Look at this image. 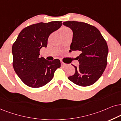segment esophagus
Returning a JSON list of instances; mask_svg holds the SVG:
<instances>
[{
    "mask_svg": "<svg viewBox=\"0 0 121 121\" xmlns=\"http://www.w3.org/2000/svg\"><path fill=\"white\" fill-rule=\"evenodd\" d=\"M61 66H66L67 65V64L64 63L63 61H61Z\"/></svg>",
    "mask_w": 121,
    "mask_h": 121,
    "instance_id": "esophagus-1",
    "label": "esophagus"
}]
</instances>
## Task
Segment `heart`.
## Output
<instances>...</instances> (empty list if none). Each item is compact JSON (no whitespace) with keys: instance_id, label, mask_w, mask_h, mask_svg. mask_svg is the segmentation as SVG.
<instances>
[{"instance_id":"1","label":"heart","mask_w":121,"mask_h":121,"mask_svg":"<svg viewBox=\"0 0 121 121\" xmlns=\"http://www.w3.org/2000/svg\"><path fill=\"white\" fill-rule=\"evenodd\" d=\"M60 32H61V34L63 35L64 34H66L71 33V32H72V31L70 28H68V27L62 26V28H61Z\"/></svg>"}]
</instances>
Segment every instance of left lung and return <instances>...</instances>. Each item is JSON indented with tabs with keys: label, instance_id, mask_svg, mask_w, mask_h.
<instances>
[{
	"label": "left lung",
	"instance_id": "1",
	"mask_svg": "<svg viewBox=\"0 0 121 121\" xmlns=\"http://www.w3.org/2000/svg\"><path fill=\"white\" fill-rule=\"evenodd\" d=\"M63 24L73 31L70 51L81 52L77 56L80 65L78 67L73 66L75 72L69 80L78 86H90L99 79L106 69L108 52L107 43L94 26L76 21Z\"/></svg>",
	"mask_w": 121,
	"mask_h": 121
}]
</instances>
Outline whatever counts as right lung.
Listing matches in <instances>:
<instances>
[{"label":"right lung","instance_id":"1","mask_svg":"<svg viewBox=\"0 0 121 121\" xmlns=\"http://www.w3.org/2000/svg\"><path fill=\"white\" fill-rule=\"evenodd\" d=\"M62 25L61 21L39 22L24 28L12 46L13 66L26 85L32 88L45 86L61 66L60 60L48 61L39 57L40 50L47 47L49 35Z\"/></svg>","mask_w":121,"mask_h":121}]
</instances>
